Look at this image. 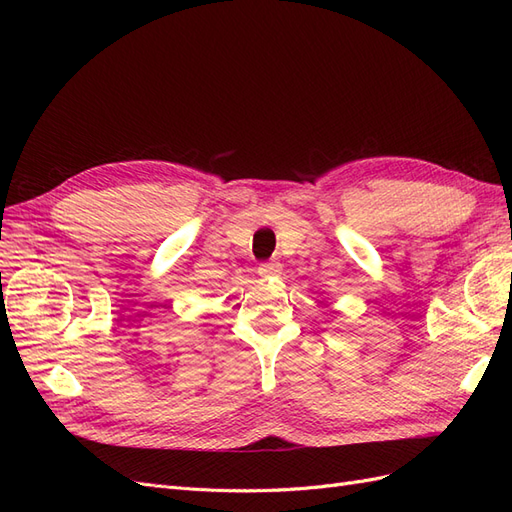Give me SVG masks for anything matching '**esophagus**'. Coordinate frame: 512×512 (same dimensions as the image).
Here are the masks:
<instances>
[{
  "mask_svg": "<svg viewBox=\"0 0 512 512\" xmlns=\"http://www.w3.org/2000/svg\"><path fill=\"white\" fill-rule=\"evenodd\" d=\"M280 271H282V265H280V262H275V260H271V262H262V265L258 267V273H260L262 277L280 275Z\"/></svg>",
  "mask_w": 512,
  "mask_h": 512,
  "instance_id": "34e87169",
  "label": "esophagus"
}]
</instances>
